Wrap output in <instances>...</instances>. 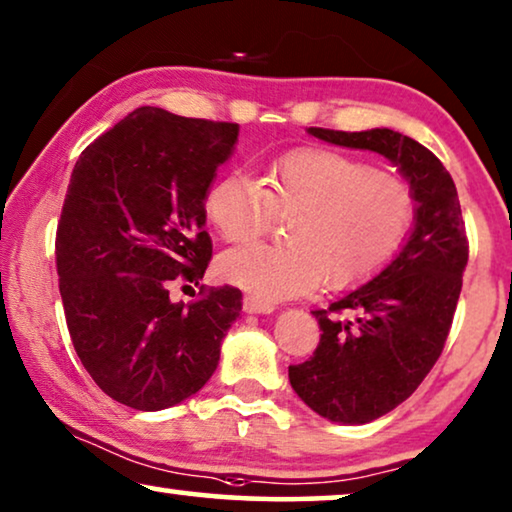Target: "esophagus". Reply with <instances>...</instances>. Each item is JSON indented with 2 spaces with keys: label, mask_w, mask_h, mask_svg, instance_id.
<instances>
[{
  "label": "esophagus",
  "mask_w": 512,
  "mask_h": 512,
  "mask_svg": "<svg viewBox=\"0 0 512 512\" xmlns=\"http://www.w3.org/2000/svg\"><path fill=\"white\" fill-rule=\"evenodd\" d=\"M242 309L247 311V314H272V311H274L272 305H268V302L254 298V295H244Z\"/></svg>",
  "instance_id": "34e87169"
}]
</instances>
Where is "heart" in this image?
I'll return each mask as SVG.
<instances>
[{"label":"heart","mask_w":512,"mask_h":512,"mask_svg":"<svg viewBox=\"0 0 512 512\" xmlns=\"http://www.w3.org/2000/svg\"><path fill=\"white\" fill-rule=\"evenodd\" d=\"M205 214L226 242L261 238L277 217H293L291 247L249 244L228 251L219 274L263 302L291 300L325 281L360 286L399 254L416 219L402 177L328 147H300L265 168L261 182L224 175L205 196Z\"/></svg>","instance_id":"heart-1"}]
</instances>
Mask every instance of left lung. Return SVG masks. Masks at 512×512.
<instances>
[{
  "label": "left lung",
  "mask_w": 512,
  "mask_h": 512,
  "mask_svg": "<svg viewBox=\"0 0 512 512\" xmlns=\"http://www.w3.org/2000/svg\"><path fill=\"white\" fill-rule=\"evenodd\" d=\"M325 143L369 150L392 161L416 196L413 231L399 254L358 288L316 309L321 342L288 381L311 411L365 425L413 395L439 360L469 261L462 207L439 159L392 129H309Z\"/></svg>",
  "instance_id": "1"
}]
</instances>
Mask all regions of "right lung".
Returning a JSON list of instances; mask_svg holds the SVG:
<instances>
[{"label":"right lung","instance_id":"1","mask_svg":"<svg viewBox=\"0 0 512 512\" xmlns=\"http://www.w3.org/2000/svg\"><path fill=\"white\" fill-rule=\"evenodd\" d=\"M238 124L143 106L85 147L57 224V274L80 362L115 402L161 411L196 395L242 311L233 286L170 300L212 258L205 196Z\"/></svg>","mask_w":512,"mask_h":512}]
</instances>
